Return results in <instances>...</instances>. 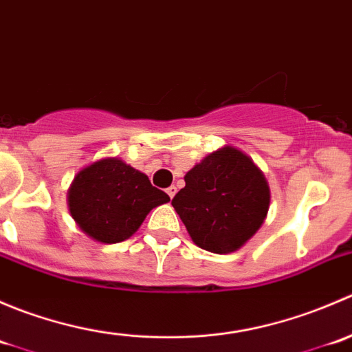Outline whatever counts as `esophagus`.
Returning <instances> with one entry per match:
<instances>
[{"label": "esophagus", "instance_id": "34e87169", "mask_svg": "<svg viewBox=\"0 0 352 352\" xmlns=\"http://www.w3.org/2000/svg\"><path fill=\"white\" fill-rule=\"evenodd\" d=\"M166 194H168L170 199H173V196H175V194H177V187L175 186H170L168 189H166Z\"/></svg>", "mask_w": 352, "mask_h": 352}]
</instances>
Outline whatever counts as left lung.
<instances>
[{"mask_svg": "<svg viewBox=\"0 0 352 352\" xmlns=\"http://www.w3.org/2000/svg\"><path fill=\"white\" fill-rule=\"evenodd\" d=\"M172 206L192 242L212 254H230L257 233L267 216L271 190L254 160L223 146L194 165Z\"/></svg>", "mask_w": 352, "mask_h": 352, "instance_id": "left-lung-1", "label": "left lung"}]
</instances>
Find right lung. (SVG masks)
Listing matches in <instances>:
<instances>
[{"mask_svg":"<svg viewBox=\"0 0 352 352\" xmlns=\"http://www.w3.org/2000/svg\"><path fill=\"white\" fill-rule=\"evenodd\" d=\"M148 175L117 156L97 160L74 175L67 189V208L81 232L100 243H119L133 236L148 212L168 202Z\"/></svg>","mask_w":352,"mask_h":352,"instance_id":"obj_1","label":"right lung"}]
</instances>
